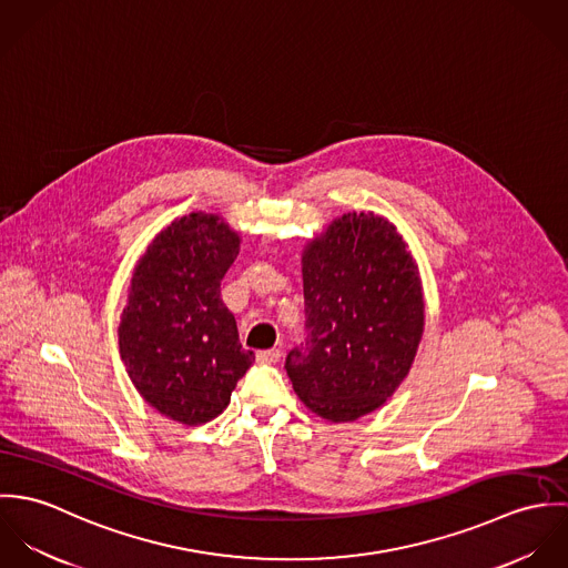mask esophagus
I'll return each instance as SVG.
<instances>
[{
	"label": "esophagus",
	"mask_w": 568,
	"mask_h": 568,
	"mask_svg": "<svg viewBox=\"0 0 568 568\" xmlns=\"http://www.w3.org/2000/svg\"><path fill=\"white\" fill-rule=\"evenodd\" d=\"M280 358H282V352H280L277 347H273V349H262V352L255 354V361H257V363H268V365H271V363H277Z\"/></svg>",
	"instance_id": "34e87169"
}]
</instances>
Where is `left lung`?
<instances>
[{
	"instance_id": "left-lung-1",
	"label": "left lung",
	"mask_w": 568,
	"mask_h": 568,
	"mask_svg": "<svg viewBox=\"0 0 568 568\" xmlns=\"http://www.w3.org/2000/svg\"><path fill=\"white\" fill-rule=\"evenodd\" d=\"M306 347L286 358L300 400L327 422H354L403 385L424 334L415 257L389 219L347 212L302 251Z\"/></svg>"
}]
</instances>
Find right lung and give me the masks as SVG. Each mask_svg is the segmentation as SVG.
Returning a JSON list of instances; mask_svg holds the SVG:
<instances>
[{"label": "right lung", "instance_id": "add662e5", "mask_svg": "<svg viewBox=\"0 0 568 568\" xmlns=\"http://www.w3.org/2000/svg\"><path fill=\"white\" fill-rule=\"evenodd\" d=\"M239 251L241 234L223 216L192 212L163 227L133 268L120 358L138 394L172 422L219 417L253 363L221 300Z\"/></svg>", "mask_w": 568, "mask_h": 568}]
</instances>
